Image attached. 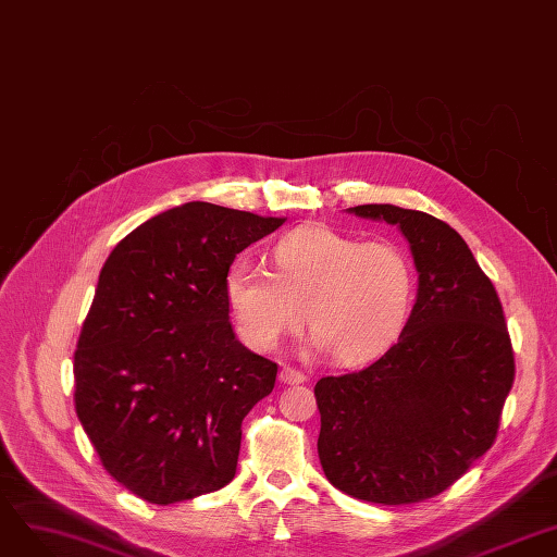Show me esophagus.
Wrapping results in <instances>:
<instances>
[{
  "label": "esophagus",
  "instance_id": "esophagus-1",
  "mask_svg": "<svg viewBox=\"0 0 557 557\" xmlns=\"http://www.w3.org/2000/svg\"><path fill=\"white\" fill-rule=\"evenodd\" d=\"M277 379H280V383H286V385H298V383L307 381V376L302 372H298V369H294V367H282Z\"/></svg>",
  "mask_w": 557,
  "mask_h": 557
}]
</instances>
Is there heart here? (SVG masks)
I'll use <instances>...</instances> for the list:
<instances>
[{
	"label": "heart",
	"mask_w": 557,
	"mask_h": 557,
	"mask_svg": "<svg viewBox=\"0 0 557 557\" xmlns=\"http://www.w3.org/2000/svg\"><path fill=\"white\" fill-rule=\"evenodd\" d=\"M273 271L236 259L224 275V298L240 339L273 351L305 319L314 351L339 364L383 356L401 335L416 273L395 243H360L333 226L305 224L273 245Z\"/></svg>",
	"instance_id": "1"
}]
</instances>
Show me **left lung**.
Instances as JSON below:
<instances>
[{
  "label": "left lung",
  "instance_id": "left-lung-1",
  "mask_svg": "<svg viewBox=\"0 0 557 557\" xmlns=\"http://www.w3.org/2000/svg\"><path fill=\"white\" fill-rule=\"evenodd\" d=\"M346 211L397 226L416 263L418 296L383 358L317 383L321 468L351 498L420 503L455 484L496 441L513 383L503 305L443 220L393 203Z\"/></svg>",
  "mask_w": 557,
  "mask_h": 557
}]
</instances>
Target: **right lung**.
Returning <instances> with one entry per match:
<instances>
[{"mask_svg":"<svg viewBox=\"0 0 557 557\" xmlns=\"http://www.w3.org/2000/svg\"><path fill=\"white\" fill-rule=\"evenodd\" d=\"M286 218L188 201L123 238L82 325L75 410L110 475L153 505L236 475L240 424L273 393L277 364L230 323L224 275Z\"/></svg>","mask_w":557,"mask_h":557,"instance_id":"obj_1","label":"right lung"}]
</instances>
